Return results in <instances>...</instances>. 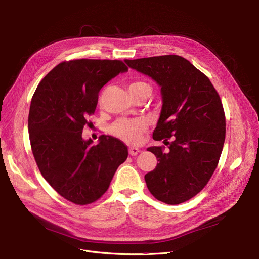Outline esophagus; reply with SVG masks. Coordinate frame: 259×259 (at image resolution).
Wrapping results in <instances>:
<instances>
[{
  "mask_svg": "<svg viewBox=\"0 0 259 259\" xmlns=\"http://www.w3.org/2000/svg\"><path fill=\"white\" fill-rule=\"evenodd\" d=\"M139 152H140V149L139 148H137V147H129V154L130 155L134 156V155H137Z\"/></svg>",
  "mask_w": 259,
  "mask_h": 259,
  "instance_id": "1",
  "label": "esophagus"
}]
</instances>
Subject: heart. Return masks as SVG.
<instances>
[{
  "instance_id": "1",
  "label": "heart",
  "mask_w": 259,
  "mask_h": 259,
  "mask_svg": "<svg viewBox=\"0 0 259 259\" xmlns=\"http://www.w3.org/2000/svg\"><path fill=\"white\" fill-rule=\"evenodd\" d=\"M129 92L131 94L144 93L149 98L152 93V87L146 81L135 80L128 86ZM147 125L143 119H119L115 121L110 127V133L113 137L127 142L137 143L140 140L142 132L146 129Z\"/></svg>"
}]
</instances>
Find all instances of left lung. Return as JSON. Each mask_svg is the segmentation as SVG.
I'll return each mask as SVG.
<instances>
[{
    "label": "left lung",
    "mask_w": 259,
    "mask_h": 259,
    "mask_svg": "<svg viewBox=\"0 0 259 259\" xmlns=\"http://www.w3.org/2000/svg\"><path fill=\"white\" fill-rule=\"evenodd\" d=\"M125 62L161 87L162 108L153 139L164 140L169 149H147L158 162L145 181L156 199L179 205L199 193L219 165L226 138L220 94L206 74L176 54Z\"/></svg>",
    "instance_id": "obj_1"
}]
</instances>
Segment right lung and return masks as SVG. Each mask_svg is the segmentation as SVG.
Wrapping results in <instances>:
<instances>
[{
	"mask_svg": "<svg viewBox=\"0 0 259 259\" xmlns=\"http://www.w3.org/2000/svg\"><path fill=\"white\" fill-rule=\"evenodd\" d=\"M128 67L119 60L79 59L57 65L36 87L28 131L40 174L65 199L78 206L97 201L128 156L127 146L110 135L100 143L81 138L91 122L99 92Z\"/></svg>",
	"mask_w": 259,
	"mask_h": 259,
	"instance_id": "obj_1",
	"label": "right lung"
}]
</instances>
